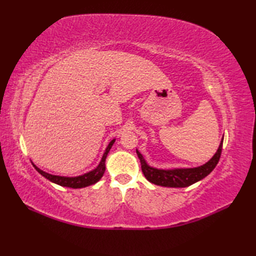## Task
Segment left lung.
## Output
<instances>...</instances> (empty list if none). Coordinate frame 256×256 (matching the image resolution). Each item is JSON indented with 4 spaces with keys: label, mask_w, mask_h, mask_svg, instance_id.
<instances>
[{
    "label": "left lung",
    "mask_w": 256,
    "mask_h": 256,
    "mask_svg": "<svg viewBox=\"0 0 256 256\" xmlns=\"http://www.w3.org/2000/svg\"><path fill=\"white\" fill-rule=\"evenodd\" d=\"M222 138L220 146L214 157L204 165L194 167V168H175V170H157L146 164L144 157L142 154L136 150V154L140 160V166H142V172L145 178L152 184H155L157 186L162 187H172V188H184L188 187L190 184L197 182L201 179L214 170V167L218 164L220 160L221 152H222Z\"/></svg>",
    "instance_id": "8db88e82"
}]
</instances>
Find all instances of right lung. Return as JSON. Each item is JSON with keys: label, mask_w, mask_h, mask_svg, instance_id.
I'll list each match as a JSON object with an SVG mask.
<instances>
[{"label": "right lung", "mask_w": 256, "mask_h": 256, "mask_svg": "<svg viewBox=\"0 0 256 256\" xmlns=\"http://www.w3.org/2000/svg\"><path fill=\"white\" fill-rule=\"evenodd\" d=\"M116 142V140H112L110 143H108V148L104 152V154L102 156V160L100 162V164L98 165V167L96 170H91L89 172L84 174V175H81L78 177H62V176H55V175H50V174L42 172L40 168L36 167L34 164L32 166L35 167V170L40 174L42 176H44L45 178H47L48 180H50L52 182H55L59 186L62 187H69V188H84V187H88L90 184H94L96 182H99L101 177L103 176V174L106 172V158L108 156V150H111L113 143Z\"/></svg>", "instance_id": "add662e5"}]
</instances>
